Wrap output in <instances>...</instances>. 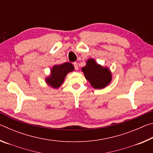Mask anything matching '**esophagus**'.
<instances>
[{"mask_svg": "<svg viewBox=\"0 0 153 153\" xmlns=\"http://www.w3.org/2000/svg\"><path fill=\"white\" fill-rule=\"evenodd\" d=\"M74 65L75 69H76V70H78L79 67H78V65H77V63H76V62H75V63H74Z\"/></svg>", "mask_w": 153, "mask_h": 153, "instance_id": "esophagus-1", "label": "esophagus"}]
</instances>
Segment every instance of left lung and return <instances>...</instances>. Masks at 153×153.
Segmentation results:
<instances>
[{"instance_id":"1","label":"left lung","mask_w":153,"mask_h":153,"mask_svg":"<svg viewBox=\"0 0 153 153\" xmlns=\"http://www.w3.org/2000/svg\"><path fill=\"white\" fill-rule=\"evenodd\" d=\"M86 79L95 89H102L110 84L112 80V74L107 67L98 64L94 59L86 61V66L82 68Z\"/></svg>"}]
</instances>
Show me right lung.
Masks as SVG:
<instances>
[{"label":"right lung","instance_id":"right-lung-1","mask_svg":"<svg viewBox=\"0 0 153 153\" xmlns=\"http://www.w3.org/2000/svg\"><path fill=\"white\" fill-rule=\"evenodd\" d=\"M74 71V67L71 63H64L55 65L51 69L50 76L45 78L46 84L53 88H59L64 82L65 77L69 72Z\"/></svg>","mask_w":153,"mask_h":153}]
</instances>
